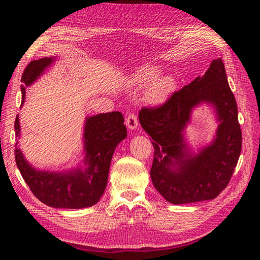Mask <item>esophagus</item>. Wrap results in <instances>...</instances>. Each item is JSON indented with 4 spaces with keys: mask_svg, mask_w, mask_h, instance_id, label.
I'll return each mask as SVG.
<instances>
[{
    "mask_svg": "<svg viewBox=\"0 0 260 260\" xmlns=\"http://www.w3.org/2000/svg\"><path fill=\"white\" fill-rule=\"evenodd\" d=\"M126 126L128 127L129 129H135L136 127L139 126V120H138V117H136V114L129 113L128 116H127V118H126Z\"/></svg>",
    "mask_w": 260,
    "mask_h": 260,
    "instance_id": "34e87169",
    "label": "esophagus"
}]
</instances>
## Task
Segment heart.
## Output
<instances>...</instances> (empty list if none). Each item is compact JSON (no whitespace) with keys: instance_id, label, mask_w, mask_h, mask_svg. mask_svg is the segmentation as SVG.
I'll return each mask as SVG.
<instances>
[{"instance_id":"obj_1","label":"heart","mask_w":260,"mask_h":260,"mask_svg":"<svg viewBox=\"0 0 260 260\" xmlns=\"http://www.w3.org/2000/svg\"><path fill=\"white\" fill-rule=\"evenodd\" d=\"M158 74H159V69L157 67L146 65V67L136 70V72L129 79L132 85L140 87L147 86L148 83L152 81L146 93V100L151 104H159L164 102L172 94L175 88L173 77L164 76L156 79Z\"/></svg>"}]
</instances>
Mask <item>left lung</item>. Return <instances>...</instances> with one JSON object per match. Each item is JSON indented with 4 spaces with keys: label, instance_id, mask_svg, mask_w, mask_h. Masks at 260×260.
<instances>
[{
    "label": "left lung",
    "instance_id": "8db88e82",
    "mask_svg": "<svg viewBox=\"0 0 260 260\" xmlns=\"http://www.w3.org/2000/svg\"><path fill=\"white\" fill-rule=\"evenodd\" d=\"M202 103L215 108L219 126L211 144L193 155L183 131L192 109ZM139 120L155 149L152 183L167 202L187 204L213 200L227 187L241 153L242 133L221 58L213 59L203 77L175 91L164 104L141 109Z\"/></svg>",
    "mask_w": 260,
    "mask_h": 260
}]
</instances>
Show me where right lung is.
Wrapping results in <instances>:
<instances>
[{
	"instance_id": "right-lung-1",
	"label": "right lung",
	"mask_w": 260,
	"mask_h": 260,
	"mask_svg": "<svg viewBox=\"0 0 260 260\" xmlns=\"http://www.w3.org/2000/svg\"><path fill=\"white\" fill-rule=\"evenodd\" d=\"M54 57L32 60L24 70L20 86L25 101V88L30 86L54 63ZM16 136H20L19 118L15 121ZM127 129L124 117L119 111L100 113L86 118L83 129L85 170L77 169L67 172L39 171L28 164L16 142L15 159L21 177L39 201L51 208H89L100 201L107 187L110 164L118 144L126 139Z\"/></svg>"
}]
</instances>
